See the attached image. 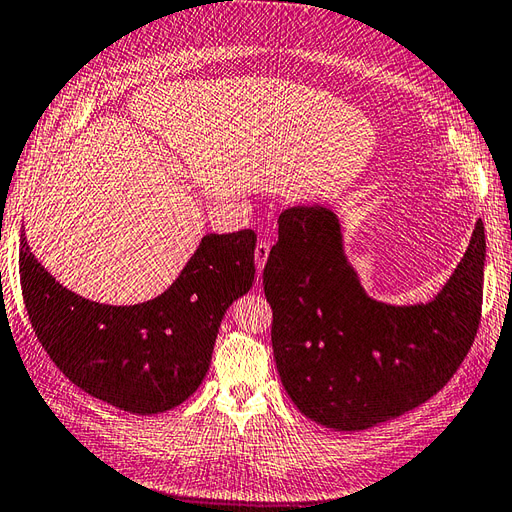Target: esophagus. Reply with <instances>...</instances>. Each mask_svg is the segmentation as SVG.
<instances>
[{
  "mask_svg": "<svg viewBox=\"0 0 512 512\" xmlns=\"http://www.w3.org/2000/svg\"><path fill=\"white\" fill-rule=\"evenodd\" d=\"M269 249H271V245H269L267 241H258V243H256V249H254V260H256V269H258V273H263V267H265L267 258H269Z\"/></svg>",
  "mask_w": 512,
  "mask_h": 512,
  "instance_id": "obj_1",
  "label": "esophagus"
}]
</instances>
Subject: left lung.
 <instances>
[{"label": "left lung", "instance_id": "8db88e82", "mask_svg": "<svg viewBox=\"0 0 512 512\" xmlns=\"http://www.w3.org/2000/svg\"><path fill=\"white\" fill-rule=\"evenodd\" d=\"M484 226L428 304L371 299L343 252L330 208L293 206L263 271L271 345L293 404L321 426L356 432L400 417L450 382L482 313Z\"/></svg>", "mask_w": 512, "mask_h": 512}]
</instances>
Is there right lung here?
Wrapping results in <instances>:
<instances>
[{
	"instance_id": "right-lung-1",
	"label": "right lung",
	"mask_w": 512,
	"mask_h": 512,
	"mask_svg": "<svg viewBox=\"0 0 512 512\" xmlns=\"http://www.w3.org/2000/svg\"><path fill=\"white\" fill-rule=\"evenodd\" d=\"M256 234H206L169 289L134 306H108L65 289L19 247L30 323L54 365L97 400L134 415L171 410L197 391L221 319L254 282Z\"/></svg>"
}]
</instances>
